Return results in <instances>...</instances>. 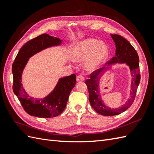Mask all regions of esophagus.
<instances>
[{
	"label": "esophagus",
	"instance_id": "1",
	"mask_svg": "<svg viewBox=\"0 0 154 154\" xmlns=\"http://www.w3.org/2000/svg\"><path fill=\"white\" fill-rule=\"evenodd\" d=\"M85 80V77L82 75H79L77 77V81H83Z\"/></svg>",
	"mask_w": 154,
	"mask_h": 154
}]
</instances>
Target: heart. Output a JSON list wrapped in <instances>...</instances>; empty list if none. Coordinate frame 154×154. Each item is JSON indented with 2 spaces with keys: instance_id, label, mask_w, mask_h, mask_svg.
<instances>
[{
  "instance_id": "b5f03b06",
  "label": "heart",
  "mask_w": 154,
  "mask_h": 154,
  "mask_svg": "<svg viewBox=\"0 0 154 154\" xmlns=\"http://www.w3.org/2000/svg\"><path fill=\"white\" fill-rule=\"evenodd\" d=\"M109 55L107 45L96 39L89 38L79 42L75 45L71 53L73 61H85L88 70H94L105 61Z\"/></svg>"
}]
</instances>
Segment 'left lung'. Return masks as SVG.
Segmentation results:
<instances>
[{
  "instance_id": "left-lung-1",
  "label": "left lung",
  "mask_w": 154,
  "mask_h": 154,
  "mask_svg": "<svg viewBox=\"0 0 154 154\" xmlns=\"http://www.w3.org/2000/svg\"><path fill=\"white\" fill-rule=\"evenodd\" d=\"M116 45V55L109 61V63H126L130 67V73L132 77L131 83L130 97L127 102L121 107L117 109H110L101 100L99 92V75L103 68L94 71L90 75V79L85 81L88 91L89 93V102L93 109L97 113L103 116H114L122 113L126 110L132 105L135 99L136 91L140 81V73L139 66V57L138 53L132 45L126 39L120 35H111Z\"/></svg>"
}]
</instances>
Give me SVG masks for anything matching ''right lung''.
Wrapping results in <instances>:
<instances>
[{"label": "right lung", "instance_id": "right-lung-1", "mask_svg": "<svg viewBox=\"0 0 154 154\" xmlns=\"http://www.w3.org/2000/svg\"><path fill=\"white\" fill-rule=\"evenodd\" d=\"M60 38L43 34L26 42L20 48L12 64V89L23 109L28 114L39 118L55 117L63 112L71 90L75 85L76 75L72 74L59 80L54 91L42 99L30 97L23 89L22 73L29 58L44 49L58 45Z\"/></svg>", "mask_w": 154, "mask_h": 154}]
</instances>
